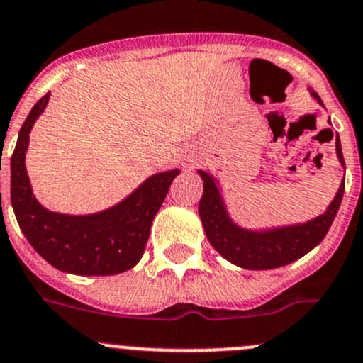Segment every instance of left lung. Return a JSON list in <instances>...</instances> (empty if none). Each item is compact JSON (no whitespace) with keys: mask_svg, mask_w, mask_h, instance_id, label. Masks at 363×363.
I'll return each instance as SVG.
<instances>
[{"mask_svg":"<svg viewBox=\"0 0 363 363\" xmlns=\"http://www.w3.org/2000/svg\"><path fill=\"white\" fill-rule=\"evenodd\" d=\"M308 92L318 101L319 106L325 108L318 92H314L312 88H308ZM335 152L340 167L346 170L339 135L335 138ZM199 175L203 181V195L199 203V214L207 239L223 259L245 269H275L307 255L325 239L326 232L335 220L344 195L342 179L333 200L319 216L308 221L279 225V227L246 228L232 220L220 181L206 170H199Z\"/></svg>","mask_w":363,"mask_h":363,"instance_id":"left-lung-1","label":"left lung"}]
</instances>
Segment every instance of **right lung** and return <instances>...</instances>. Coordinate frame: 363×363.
I'll use <instances>...</instances> for the list:
<instances>
[{
	"mask_svg": "<svg viewBox=\"0 0 363 363\" xmlns=\"http://www.w3.org/2000/svg\"><path fill=\"white\" fill-rule=\"evenodd\" d=\"M45 94L24 121L10 160V200L21 230L35 252L52 267L72 275H117L140 262L172 181L181 170H164L147 177L135 191L108 209L92 214H65L42 206L26 172L30 133L44 113Z\"/></svg>",
	"mask_w": 363,
	"mask_h": 363,
	"instance_id": "right-lung-1",
	"label": "right lung"
}]
</instances>
